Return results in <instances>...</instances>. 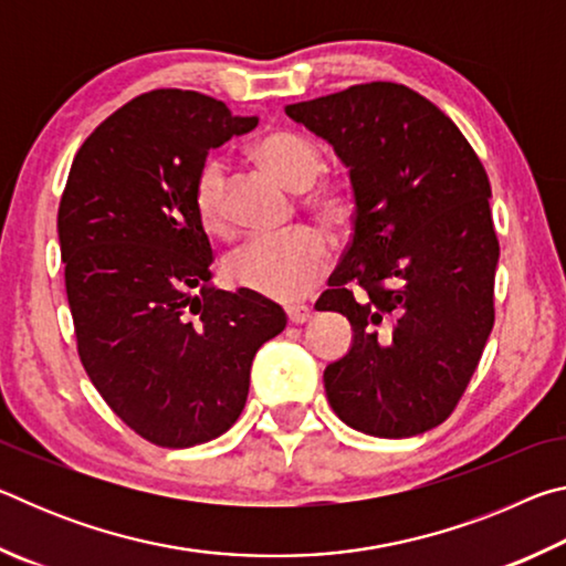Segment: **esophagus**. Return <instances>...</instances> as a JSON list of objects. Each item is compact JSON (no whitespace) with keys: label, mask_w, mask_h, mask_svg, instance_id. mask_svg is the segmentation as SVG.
I'll return each mask as SVG.
<instances>
[{"label":"esophagus","mask_w":566,"mask_h":566,"mask_svg":"<svg viewBox=\"0 0 566 566\" xmlns=\"http://www.w3.org/2000/svg\"><path fill=\"white\" fill-rule=\"evenodd\" d=\"M286 317H290V324H304V322H310L312 312H310V306H304V304H290L286 306Z\"/></svg>","instance_id":"esophagus-1"}]
</instances>
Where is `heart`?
I'll return each instance as SVG.
<instances>
[{"mask_svg": "<svg viewBox=\"0 0 566 566\" xmlns=\"http://www.w3.org/2000/svg\"><path fill=\"white\" fill-rule=\"evenodd\" d=\"M252 155L294 191L310 189L324 169V155L317 142L292 129L266 132L252 145ZM227 189V161L222 157L205 159L191 187V202L209 234L222 237L229 229ZM312 205L322 214L337 217L344 209V197L337 191H317ZM327 262L329 249L324 237L314 229H294L282 237L247 239L227 256L224 274L239 290L294 302L314 290V284L327 270Z\"/></svg>", "mask_w": 566, "mask_h": 566, "instance_id": "heart-1", "label": "heart"}]
</instances>
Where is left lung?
<instances>
[{"instance_id":"left-lung-1","label":"left lung","mask_w":566,"mask_h":566,"mask_svg":"<svg viewBox=\"0 0 566 566\" xmlns=\"http://www.w3.org/2000/svg\"><path fill=\"white\" fill-rule=\"evenodd\" d=\"M349 169L352 242L317 310L352 324L324 369L344 424L369 437L429 432L452 415L494 324L500 242L482 161L447 114L395 82L284 107Z\"/></svg>"}]
</instances>
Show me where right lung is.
I'll use <instances>...</instances> for the list:
<instances>
[{"instance_id":"1","label":"right lung","mask_w":566,"mask_h":566,"mask_svg":"<svg viewBox=\"0 0 566 566\" xmlns=\"http://www.w3.org/2000/svg\"><path fill=\"white\" fill-rule=\"evenodd\" d=\"M224 102L155 90L94 129L72 161L56 232L84 369L124 424L195 447L242 415L254 354L286 314L212 284L191 202L209 149L252 132Z\"/></svg>"}]
</instances>
